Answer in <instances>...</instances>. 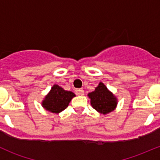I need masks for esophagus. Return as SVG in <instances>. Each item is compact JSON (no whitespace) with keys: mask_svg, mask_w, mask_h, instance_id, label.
<instances>
[{"mask_svg":"<svg viewBox=\"0 0 160 160\" xmlns=\"http://www.w3.org/2000/svg\"><path fill=\"white\" fill-rule=\"evenodd\" d=\"M77 93H78L79 95H81V96H83V94H84V90L83 89H79L77 90Z\"/></svg>","mask_w":160,"mask_h":160,"instance_id":"esophagus-1","label":"esophagus"}]
</instances>
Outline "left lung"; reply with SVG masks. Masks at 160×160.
Listing matches in <instances>:
<instances>
[{
    "instance_id": "obj_1",
    "label": "left lung",
    "mask_w": 160,
    "mask_h": 160,
    "mask_svg": "<svg viewBox=\"0 0 160 160\" xmlns=\"http://www.w3.org/2000/svg\"><path fill=\"white\" fill-rule=\"evenodd\" d=\"M88 97L93 108L103 114L114 111L118 104L116 97L101 82L93 91L88 93Z\"/></svg>"
}]
</instances>
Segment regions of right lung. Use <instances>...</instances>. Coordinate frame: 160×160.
Returning a JSON list of instances; mask_svg holds the SVG:
<instances>
[{
	"label": "right lung",
	"instance_id": "right-lung-1",
	"mask_svg": "<svg viewBox=\"0 0 160 160\" xmlns=\"http://www.w3.org/2000/svg\"><path fill=\"white\" fill-rule=\"evenodd\" d=\"M75 96L72 91L65 90L59 85L54 84L42 101V105L50 112L59 114L68 107L72 98Z\"/></svg>",
	"mask_w": 160,
	"mask_h": 160
}]
</instances>
